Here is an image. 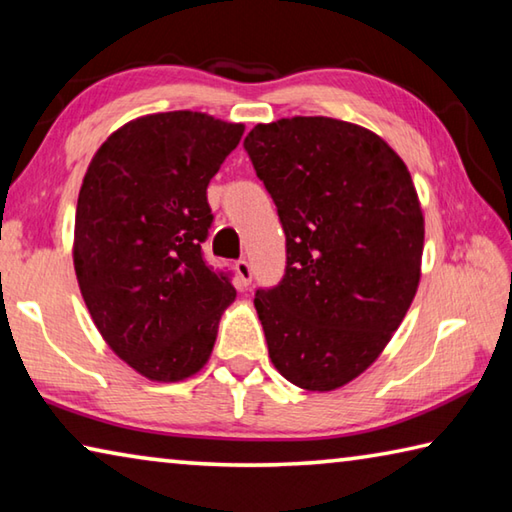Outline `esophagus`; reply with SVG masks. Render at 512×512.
Returning a JSON list of instances; mask_svg holds the SVG:
<instances>
[{
	"label": "esophagus",
	"mask_w": 512,
	"mask_h": 512,
	"mask_svg": "<svg viewBox=\"0 0 512 512\" xmlns=\"http://www.w3.org/2000/svg\"><path fill=\"white\" fill-rule=\"evenodd\" d=\"M235 271H237L239 282L244 284V287H248V284L253 282V266H250L248 259H239V262L235 264Z\"/></svg>",
	"instance_id": "1"
}]
</instances>
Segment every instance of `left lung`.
<instances>
[{
    "label": "left lung",
    "instance_id": "obj_1",
    "mask_svg": "<svg viewBox=\"0 0 512 512\" xmlns=\"http://www.w3.org/2000/svg\"><path fill=\"white\" fill-rule=\"evenodd\" d=\"M287 235V268L257 289L268 357L305 391L375 361L420 282L424 219L411 173L379 135L332 117L257 124L244 140Z\"/></svg>",
    "mask_w": 512,
    "mask_h": 512
}]
</instances>
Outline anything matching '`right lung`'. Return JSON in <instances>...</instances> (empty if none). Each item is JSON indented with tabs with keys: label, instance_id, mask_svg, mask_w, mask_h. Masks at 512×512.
Wrapping results in <instances>:
<instances>
[{
	"label": "right lung",
	"instance_id": "right-lung-1",
	"mask_svg": "<svg viewBox=\"0 0 512 512\" xmlns=\"http://www.w3.org/2000/svg\"><path fill=\"white\" fill-rule=\"evenodd\" d=\"M244 124L205 112L128 121L99 146L74 223V268L94 325L117 357L153 381L196 375L237 291L205 262L207 185Z\"/></svg>",
	"mask_w": 512,
	"mask_h": 512
}]
</instances>
